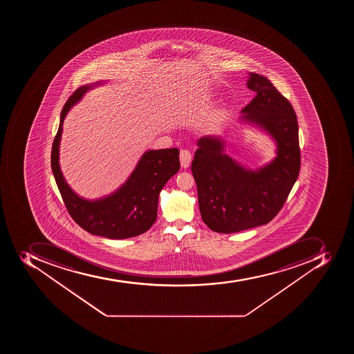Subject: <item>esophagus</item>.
<instances>
[{"mask_svg": "<svg viewBox=\"0 0 354 354\" xmlns=\"http://www.w3.org/2000/svg\"><path fill=\"white\" fill-rule=\"evenodd\" d=\"M179 158H180L181 167H189L190 162H192V155L188 149H181Z\"/></svg>", "mask_w": 354, "mask_h": 354, "instance_id": "1", "label": "esophagus"}]
</instances>
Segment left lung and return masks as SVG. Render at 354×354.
Masks as SVG:
<instances>
[{
  "label": "left lung",
  "instance_id": "left-lung-1",
  "mask_svg": "<svg viewBox=\"0 0 354 354\" xmlns=\"http://www.w3.org/2000/svg\"><path fill=\"white\" fill-rule=\"evenodd\" d=\"M257 93L243 109V118L261 126L276 140L278 151L258 171L243 169L223 153L220 137H201L192 162L203 223L232 234L270 223L281 210L300 171L298 120L287 98L267 77L250 73Z\"/></svg>",
  "mask_w": 354,
  "mask_h": 354
}]
</instances>
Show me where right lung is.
<instances>
[{
  "instance_id": "right-lung-1",
  "label": "right lung",
  "mask_w": 354,
  "mask_h": 354,
  "mask_svg": "<svg viewBox=\"0 0 354 354\" xmlns=\"http://www.w3.org/2000/svg\"><path fill=\"white\" fill-rule=\"evenodd\" d=\"M89 88L91 86L78 87L62 109L59 131L54 137L50 153L54 178L67 212L84 230L109 239L136 237L146 232L156 221L159 194L180 168L178 148L144 153L126 184L109 197L96 201L78 197L62 175L59 146L67 111Z\"/></svg>"
}]
</instances>
